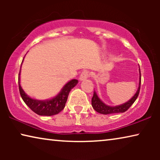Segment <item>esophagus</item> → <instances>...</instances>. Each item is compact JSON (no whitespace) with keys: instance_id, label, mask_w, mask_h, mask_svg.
Here are the masks:
<instances>
[{"instance_id":"1","label":"esophagus","mask_w":160,"mask_h":160,"mask_svg":"<svg viewBox=\"0 0 160 160\" xmlns=\"http://www.w3.org/2000/svg\"><path fill=\"white\" fill-rule=\"evenodd\" d=\"M89 76V71H84L82 72V73H81V75L79 76V80L80 81H82V80H84L87 78Z\"/></svg>"}]
</instances>
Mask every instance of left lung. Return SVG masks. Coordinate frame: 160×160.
Returning <instances> with one entry per match:
<instances>
[{"instance_id": "obj_1", "label": "left lung", "mask_w": 160, "mask_h": 160, "mask_svg": "<svg viewBox=\"0 0 160 160\" xmlns=\"http://www.w3.org/2000/svg\"><path fill=\"white\" fill-rule=\"evenodd\" d=\"M140 72V78H139V86L138 88V90L135 95L129 100V101L126 102L125 103H123L119 106H107L104 103L102 100L98 98L97 95V93L94 92L93 97L92 98V106L93 108L97 111V112L102 113V114H111V113H123L125 112L128 108L134 103V102L136 100L138 96L139 95L140 89H141V71L139 68Z\"/></svg>"}]
</instances>
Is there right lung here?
I'll list each match as a JSON object with an SVG mask.
<instances>
[{
  "mask_svg": "<svg viewBox=\"0 0 160 160\" xmlns=\"http://www.w3.org/2000/svg\"><path fill=\"white\" fill-rule=\"evenodd\" d=\"M19 75H20V71H19V73L18 83L19 93H20L23 101L33 112L40 116H53L58 114L61 111H62V109L65 106L69 92H71V89H73L78 82L77 79H72L62 87L60 93L54 98L50 100H39L32 99V98H30L27 94H25L21 87Z\"/></svg>",
  "mask_w": 160,
  "mask_h": 160,
  "instance_id": "right-lung-1",
  "label": "right lung"
}]
</instances>
